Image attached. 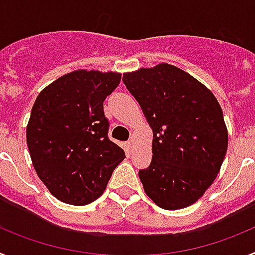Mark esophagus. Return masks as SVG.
I'll return each instance as SVG.
<instances>
[{
	"mask_svg": "<svg viewBox=\"0 0 255 255\" xmlns=\"http://www.w3.org/2000/svg\"><path fill=\"white\" fill-rule=\"evenodd\" d=\"M126 147H128V149L130 150V152H131L132 149H134L135 148V143H134V139H130V140H128L126 141Z\"/></svg>",
	"mask_w": 255,
	"mask_h": 255,
	"instance_id": "obj_1",
	"label": "esophagus"
}]
</instances>
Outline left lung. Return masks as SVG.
Masks as SVG:
<instances>
[{
	"label": "left lung",
	"instance_id": "1",
	"mask_svg": "<svg viewBox=\"0 0 255 255\" xmlns=\"http://www.w3.org/2000/svg\"><path fill=\"white\" fill-rule=\"evenodd\" d=\"M123 82L153 130L152 162L139 171L145 194L168 211L195 203L220 172L229 144L216 97L170 64L125 73Z\"/></svg>",
	"mask_w": 255,
	"mask_h": 255
}]
</instances>
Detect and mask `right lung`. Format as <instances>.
Returning a JSON list of instances; mask_svg holds the SVG:
<instances>
[{
	"instance_id": "add662e5",
	"label": "right lung",
	"mask_w": 255,
	"mask_h": 255,
	"mask_svg": "<svg viewBox=\"0 0 255 255\" xmlns=\"http://www.w3.org/2000/svg\"><path fill=\"white\" fill-rule=\"evenodd\" d=\"M121 74L75 70L38 94L26 144L38 177L58 200L85 206L103 194L125 152L108 139L106 97Z\"/></svg>"
}]
</instances>
